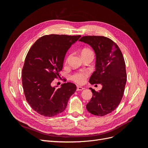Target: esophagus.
Listing matches in <instances>:
<instances>
[{"label": "esophagus", "mask_w": 148, "mask_h": 148, "mask_svg": "<svg viewBox=\"0 0 148 148\" xmlns=\"http://www.w3.org/2000/svg\"><path fill=\"white\" fill-rule=\"evenodd\" d=\"M84 88H83V87H82V86H77V91H83V89H84Z\"/></svg>", "instance_id": "34e87169"}]
</instances>
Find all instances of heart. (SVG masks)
<instances>
[{
    "label": "heart",
    "instance_id": "heart-1",
    "mask_svg": "<svg viewBox=\"0 0 148 148\" xmlns=\"http://www.w3.org/2000/svg\"><path fill=\"white\" fill-rule=\"evenodd\" d=\"M88 53H93L92 51L90 50L89 49H84L82 50L81 54L84 55V54H88ZM88 73L87 71H80V72H78L75 73L72 76V79L73 81L77 82L79 84H83L84 82L85 79L88 77Z\"/></svg>",
    "mask_w": 148,
    "mask_h": 148
}]
</instances>
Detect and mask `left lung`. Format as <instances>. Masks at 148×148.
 Returning a JSON list of instances; mask_svg holds the SVG:
<instances>
[{"mask_svg":"<svg viewBox=\"0 0 148 148\" xmlns=\"http://www.w3.org/2000/svg\"><path fill=\"white\" fill-rule=\"evenodd\" d=\"M79 41L89 44L96 53V70L89 83L102 86L98 92L90 88L92 97L86 109L93 115L104 116L117 108L122 99L127 82L124 58L119 46L108 38L85 36Z\"/></svg>","mask_w":148,"mask_h":148,"instance_id":"8db88e82","label":"left lung"}]
</instances>
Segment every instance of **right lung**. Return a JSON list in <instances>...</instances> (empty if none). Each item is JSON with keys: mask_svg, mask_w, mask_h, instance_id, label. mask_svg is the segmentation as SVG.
I'll use <instances>...</instances> for the list:
<instances>
[{"mask_svg": "<svg viewBox=\"0 0 148 148\" xmlns=\"http://www.w3.org/2000/svg\"><path fill=\"white\" fill-rule=\"evenodd\" d=\"M81 37L49 34L36 41L29 50L22 69V84L26 99L34 110L45 117L62 112L77 89L72 83L60 88L52 82L62 70L67 51Z\"/></svg>", "mask_w": 148, "mask_h": 148, "instance_id": "right-lung-1", "label": "right lung"}]
</instances>
